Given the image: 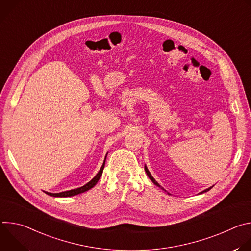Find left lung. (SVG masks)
<instances>
[{"mask_svg": "<svg viewBox=\"0 0 251 251\" xmlns=\"http://www.w3.org/2000/svg\"><path fill=\"white\" fill-rule=\"evenodd\" d=\"M145 171H146V173H147V175H148V176H149V177H150V180H151V181H152V182H153V183H154V184H155V185H156V186H158V187H160V188H161V189H163V188H162V187H161V186H160V185H159V184H158V183H157V182H156V181H155V178H154V177H153V176H152V175H151V174H150V172H149V171H148V169H147V167H146V166H145ZM211 188H212V187H210V188H208V189H206V190H204V191H202V192H201V194H202V193H205V192H207V191H209V190H210V189H211ZM163 190H164V189H163Z\"/></svg>", "mask_w": 251, "mask_h": 251, "instance_id": "1", "label": "left lung"}]
</instances>
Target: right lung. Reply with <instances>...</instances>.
Returning a JSON list of instances; mask_svg holds the SVG:
<instances>
[{"instance_id":"obj_1","label":"right lung","mask_w":251,"mask_h":251,"mask_svg":"<svg viewBox=\"0 0 251 251\" xmlns=\"http://www.w3.org/2000/svg\"><path fill=\"white\" fill-rule=\"evenodd\" d=\"M105 160H106V158H105ZM105 160H104V163H103V165H102L100 171L98 172V174L92 178V180H91L89 183H87V184L84 185L83 187L78 188V189H75V190L66 191V192H62V193H57V194H51V193H48V192H45V193L48 194V195H50V196H51V197L65 198V197H73V196H75V195H78V194H81V193H84V192L90 190L91 188H93V187L97 184L98 180H99L101 175H102V172H103V169H104V165H105Z\"/></svg>"}]
</instances>
